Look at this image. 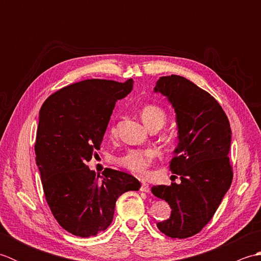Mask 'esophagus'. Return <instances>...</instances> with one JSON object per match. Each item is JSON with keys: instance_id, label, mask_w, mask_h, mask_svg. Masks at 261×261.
<instances>
[{"instance_id": "obj_1", "label": "esophagus", "mask_w": 261, "mask_h": 261, "mask_svg": "<svg viewBox=\"0 0 261 261\" xmlns=\"http://www.w3.org/2000/svg\"><path fill=\"white\" fill-rule=\"evenodd\" d=\"M140 191L141 192H145V193H149V191H150V188H149V185L147 184V182L142 181L141 187H140Z\"/></svg>"}]
</instances>
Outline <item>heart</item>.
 <instances>
[{
  "label": "heart",
  "instance_id": "b5f03b06",
  "mask_svg": "<svg viewBox=\"0 0 261 261\" xmlns=\"http://www.w3.org/2000/svg\"><path fill=\"white\" fill-rule=\"evenodd\" d=\"M141 119L149 129H160L167 121V113L166 111L157 104L143 105L140 110ZM110 135H116V124L112 122L110 125ZM157 157V152L152 148L145 149H131L123 157L120 159L121 165L124 168L134 171L139 175H147L148 169Z\"/></svg>",
  "mask_w": 261,
  "mask_h": 261
}]
</instances>
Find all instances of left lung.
<instances>
[{
    "label": "left lung",
    "mask_w": 261,
    "mask_h": 261,
    "mask_svg": "<svg viewBox=\"0 0 261 261\" xmlns=\"http://www.w3.org/2000/svg\"><path fill=\"white\" fill-rule=\"evenodd\" d=\"M154 91L168 97L177 114L179 143L169 169L181 181L151 188L171 207L170 218L157 226L167 237L186 239L210 222L231 186L230 122L219 102L185 77H160Z\"/></svg>",
    "instance_id": "left-lung-1"
}]
</instances>
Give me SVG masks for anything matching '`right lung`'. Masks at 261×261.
I'll list each match as a JSON object with an SVG mask.
<instances>
[{"label":"right lung","mask_w":261,"mask_h":261,"mask_svg":"<svg viewBox=\"0 0 261 261\" xmlns=\"http://www.w3.org/2000/svg\"><path fill=\"white\" fill-rule=\"evenodd\" d=\"M132 82L81 81L55 92L41 107L35 152L43 193L59 225L76 237L109 228L118 197L140 188L139 180L123 171L105 168L99 177L87 166L115 102L131 92Z\"/></svg>","instance_id":"right-lung-1"}]
</instances>
